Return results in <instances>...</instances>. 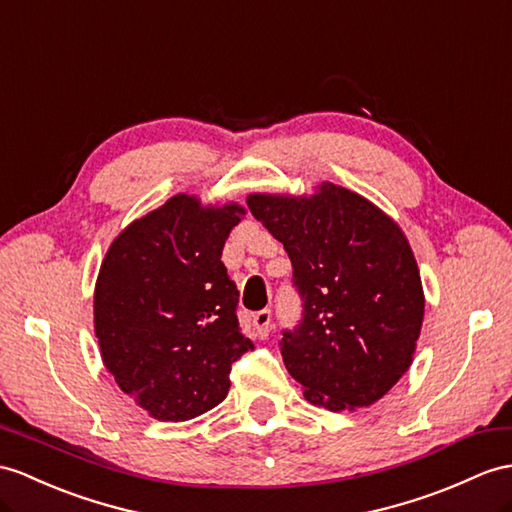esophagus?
Masks as SVG:
<instances>
[{
  "mask_svg": "<svg viewBox=\"0 0 512 512\" xmlns=\"http://www.w3.org/2000/svg\"><path fill=\"white\" fill-rule=\"evenodd\" d=\"M254 330L258 339H267L271 330V310H260V313L254 315Z\"/></svg>",
  "mask_w": 512,
  "mask_h": 512,
  "instance_id": "obj_1",
  "label": "esophagus"
}]
</instances>
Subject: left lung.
<instances>
[{
  "label": "left lung",
  "instance_id": "obj_1",
  "mask_svg": "<svg viewBox=\"0 0 512 512\" xmlns=\"http://www.w3.org/2000/svg\"><path fill=\"white\" fill-rule=\"evenodd\" d=\"M252 215L284 245L304 319L282 358L310 404H376L413 365L426 310L413 249L367 197L321 182L313 195L249 193Z\"/></svg>",
  "mask_w": 512,
  "mask_h": 512
}]
</instances>
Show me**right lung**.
I'll return each mask as SVG.
<instances>
[{
	"instance_id": "obj_1",
	"label": "right lung",
	"mask_w": 512,
	"mask_h": 512,
	"mask_svg": "<svg viewBox=\"0 0 512 512\" xmlns=\"http://www.w3.org/2000/svg\"><path fill=\"white\" fill-rule=\"evenodd\" d=\"M245 215L236 202L178 193L110 243L93 295L102 363L158 421H189L226 400L232 363L252 341L221 252Z\"/></svg>"
}]
</instances>
